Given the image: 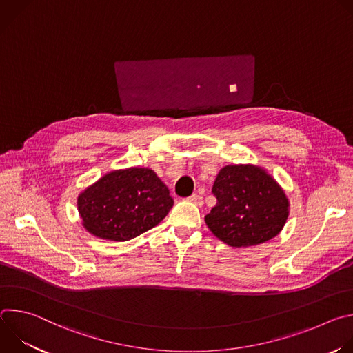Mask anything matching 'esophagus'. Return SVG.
I'll list each match as a JSON object with an SVG mask.
<instances>
[{
	"instance_id": "obj_1",
	"label": "esophagus",
	"mask_w": 353,
	"mask_h": 353,
	"mask_svg": "<svg viewBox=\"0 0 353 353\" xmlns=\"http://www.w3.org/2000/svg\"><path fill=\"white\" fill-rule=\"evenodd\" d=\"M187 199L190 201V203L195 204L196 207H201V205L204 204V199H203V196L198 195V194H192V195H190Z\"/></svg>"
}]
</instances>
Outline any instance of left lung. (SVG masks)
I'll list each match as a JSON object with an SVG mask.
<instances>
[{"label":"left lung","mask_w":353,"mask_h":353,"mask_svg":"<svg viewBox=\"0 0 353 353\" xmlns=\"http://www.w3.org/2000/svg\"><path fill=\"white\" fill-rule=\"evenodd\" d=\"M216 205L205 216L210 230L230 247L265 243L279 234L289 215L282 187L263 168L228 165L212 187Z\"/></svg>","instance_id":"8db88e82"}]
</instances>
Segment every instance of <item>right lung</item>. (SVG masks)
<instances>
[{
    "label": "right lung",
    "instance_id": "1",
    "mask_svg": "<svg viewBox=\"0 0 353 353\" xmlns=\"http://www.w3.org/2000/svg\"><path fill=\"white\" fill-rule=\"evenodd\" d=\"M172 207L169 188L148 168L113 170L78 196L83 228L113 241H127L155 228Z\"/></svg>",
    "mask_w": 353,
    "mask_h": 353
}]
</instances>
